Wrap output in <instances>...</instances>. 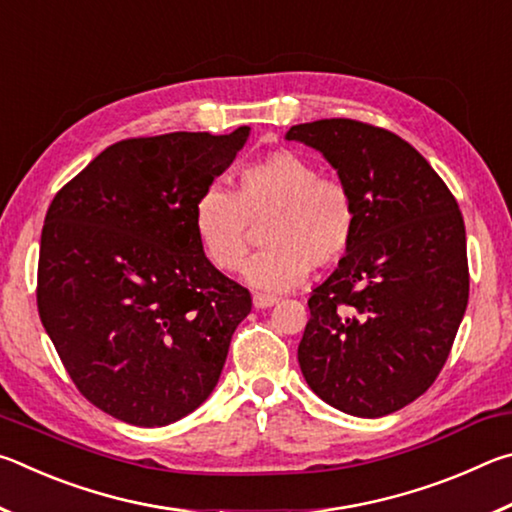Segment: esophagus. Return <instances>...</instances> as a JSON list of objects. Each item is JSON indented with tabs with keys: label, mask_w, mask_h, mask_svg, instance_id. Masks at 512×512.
Listing matches in <instances>:
<instances>
[{
	"label": "esophagus",
	"mask_w": 512,
	"mask_h": 512,
	"mask_svg": "<svg viewBox=\"0 0 512 512\" xmlns=\"http://www.w3.org/2000/svg\"><path fill=\"white\" fill-rule=\"evenodd\" d=\"M277 302L275 296H271V293H255L253 296V305L257 309H266V307H273Z\"/></svg>",
	"instance_id": "obj_1"
}]
</instances>
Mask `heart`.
I'll list each match as a JSON object with an SVG mask.
<instances>
[{
	"label": "heart",
	"instance_id": "obj_1",
	"mask_svg": "<svg viewBox=\"0 0 512 512\" xmlns=\"http://www.w3.org/2000/svg\"><path fill=\"white\" fill-rule=\"evenodd\" d=\"M264 244L246 266L257 289L284 291L309 268L339 264L357 232L352 189L291 149H275L237 171L235 194L207 187L196 196L192 228L216 271L237 273L253 246V223H264Z\"/></svg>",
	"mask_w": 512,
	"mask_h": 512
}]
</instances>
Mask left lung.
I'll return each mask as SVG.
<instances>
[{
  "label": "left lung",
  "mask_w": 512,
  "mask_h": 512,
  "mask_svg": "<svg viewBox=\"0 0 512 512\" xmlns=\"http://www.w3.org/2000/svg\"><path fill=\"white\" fill-rule=\"evenodd\" d=\"M287 140L323 153L357 203L348 255L307 300L302 375L343 413L400 411L436 381L465 314L463 214L431 164L386 128L318 119Z\"/></svg>",
  "instance_id": "left-lung-1"
}]
</instances>
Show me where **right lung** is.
Returning a JSON list of instances; mask_svg holds the SVG:
<instances>
[{
  "mask_svg": "<svg viewBox=\"0 0 512 512\" xmlns=\"http://www.w3.org/2000/svg\"><path fill=\"white\" fill-rule=\"evenodd\" d=\"M248 131L121 140L49 205L38 314L74 386L112 418L176 422L221 377L253 298L207 262L192 207Z\"/></svg>",
  "mask_w": 512,
  "mask_h": 512,
  "instance_id": "right-lung-1",
  "label": "right lung"
}]
</instances>
